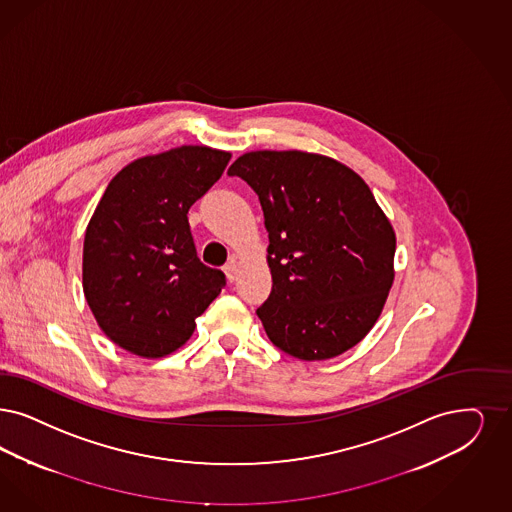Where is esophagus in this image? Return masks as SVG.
<instances>
[{"label":"esophagus","mask_w":512,"mask_h":512,"mask_svg":"<svg viewBox=\"0 0 512 512\" xmlns=\"http://www.w3.org/2000/svg\"><path fill=\"white\" fill-rule=\"evenodd\" d=\"M224 271H226V277H228L229 283H235L237 281V275H239V262L233 258V260H229L226 267H224Z\"/></svg>","instance_id":"obj_1"}]
</instances>
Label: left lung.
<instances>
[{"mask_svg":"<svg viewBox=\"0 0 512 512\" xmlns=\"http://www.w3.org/2000/svg\"><path fill=\"white\" fill-rule=\"evenodd\" d=\"M256 191L269 235L267 338L300 360L355 347L395 279V231L359 174L319 153L250 152L228 171Z\"/></svg>","mask_w":512,"mask_h":512,"instance_id":"left-lung-1","label":"left lung"}]
</instances>
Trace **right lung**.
I'll use <instances>...</instances> for the list:
<instances>
[{"instance_id":"right-lung-1","label":"right lung","mask_w":512,"mask_h":512,"mask_svg":"<svg viewBox=\"0 0 512 512\" xmlns=\"http://www.w3.org/2000/svg\"><path fill=\"white\" fill-rule=\"evenodd\" d=\"M229 159L180 146L129 163L104 191L85 231L83 292L102 332L125 351L171 355L226 286L220 269L199 260L188 210Z\"/></svg>"}]
</instances>
